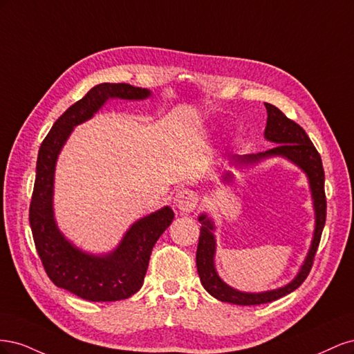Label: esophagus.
I'll list each match as a JSON object with an SVG mask.
<instances>
[{"label":"esophagus","mask_w":354,"mask_h":354,"mask_svg":"<svg viewBox=\"0 0 354 354\" xmlns=\"http://www.w3.org/2000/svg\"><path fill=\"white\" fill-rule=\"evenodd\" d=\"M199 202V196L196 192L190 190V189H181L178 190L176 196H174V203L176 207L183 211V212H192L196 207Z\"/></svg>","instance_id":"1"}]
</instances>
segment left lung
Segmentation results:
<instances>
[{
    "label": "left lung",
    "mask_w": 354,
    "mask_h": 354,
    "mask_svg": "<svg viewBox=\"0 0 354 354\" xmlns=\"http://www.w3.org/2000/svg\"><path fill=\"white\" fill-rule=\"evenodd\" d=\"M267 109V124L264 130V137L267 140L276 143L273 149H269L266 152L260 153H250L243 156H233V160L239 164H255L260 160L272 156H283L291 160L297 167L301 168L307 178L310 190H312L315 216H316V226L312 246H310L308 254L304 260V264L299 269L298 274L294 277V281L288 285L272 289L266 292H241L224 283L220 276L216 272L214 266V255H216V238H214V223L207 217V214H201V236L196 250V267L198 274L203 288L214 297L224 303H232L238 306H255L272 303L274 299L285 297L286 294L295 291L301 285L306 277L312 270L315 255L317 246L322 236V230L325 227L326 220V196H325V173L322 159H320L319 152L310 140L307 133L299 127L297 122L285 116L276 106L270 103H264ZM230 174H226L224 178H229Z\"/></svg>",
    "instance_id": "8db88e82"
}]
</instances>
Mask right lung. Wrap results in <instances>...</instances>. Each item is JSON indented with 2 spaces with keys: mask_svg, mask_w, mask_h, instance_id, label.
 I'll list each match as a JSON object with an SVG mask.
<instances>
[{
  "mask_svg": "<svg viewBox=\"0 0 354 354\" xmlns=\"http://www.w3.org/2000/svg\"><path fill=\"white\" fill-rule=\"evenodd\" d=\"M151 91L130 84L103 82L73 103L53 124L39 146L37 176L29 207V224L35 248L51 282L88 301H118L142 288L156 241L173 223L174 212L160 208L137 220L109 254L81 251L60 233L53 211L56 160L68 137L97 112L109 99L143 100Z\"/></svg>",
  "mask_w": 354,
  "mask_h": 354,
  "instance_id": "obj_1",
  "label": "right lung"
}]
</instances>
